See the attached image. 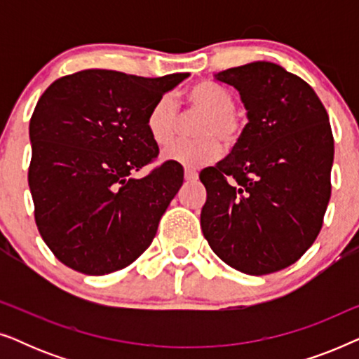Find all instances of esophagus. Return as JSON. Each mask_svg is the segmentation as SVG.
Here are the masks:
<instances>
[{
	"label": "esophagus",
	"mask_w": 359,
	"mask_h": 359,
	"mask_svg": "<svg viewBox=\"0 0 359 359\" xmlns=\"http://www.w3.org/2000/svg\"><path fill=\"white\" fill-rule=\"evenodd\" d=\"M198 171H194V170H189V168H186L184 170V178H186V181H196L198 180Z\"/></svg>",
	"instance_id": "esophagus-1"
}]
</instances>
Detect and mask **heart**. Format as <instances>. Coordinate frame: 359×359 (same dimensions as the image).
<instances>
[{"mask_svg": "<svg viewBox=\"0 0 359 359\" xmlns=\"http://www.w3.org/2000/svg\"><path fill=\"white\" fill-rule=\"evenodd\" d=\"M188 101L193 109L205 114V119L201 122L198 130V135L203 139L175 142L163 151V158L184 168L194 170L212 163L222 155V145L217 136L227 144L238 139L240 122L233 114V96L214 83H196L189 88ZM176 124H178V106L175 97L163 95L150 107L147 116V130L156 145L163 147L175 139Z\"/></svg>", "mask_w": 359, "mask_h": 359, "instance_id": "heart-1", "label": "heart"}]
</instances>
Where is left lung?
Returning <instances> with one entry per match:
<instances>
[{
	"mask_svg": "<svg viewBox=\"0 0 359 359\" xmlns=\"http://www.w3.org/2000/svg\"><path fill=\"white\" fill-rule=\"evenodd\" d=\"M214 76L240 93L248 124L227 158L201 171L203 233L238 271H279L322 229L332 193L328 114L302 78L276 63L252 62Z\"/></svg>",
	"mask_w": 359,
	"mask_h": 359,
	"instance_id": "1",
	"label": "left lung"
}]
</instances>
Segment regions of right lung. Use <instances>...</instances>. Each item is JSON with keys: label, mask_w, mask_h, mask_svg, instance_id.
<instances>
[{"label": "right lung", "mask_w": 359, "mask_h": 359, "mask_svg": "<svg viewBox=\"0 0 359 359\" xmlns=\"http://www.w3.org/2000/svg\"><path fill=\"white\" fill-rule=\"evenodd\" d=\"M188 76L83 70L58 78L37 101L29 124L34 215L43 242L68 268L102 276L150 247L183 184V166L165 161L137 178L158 155L147 116Z\"/></svg>", "instance_id": "add662e5"}]
</instances>
